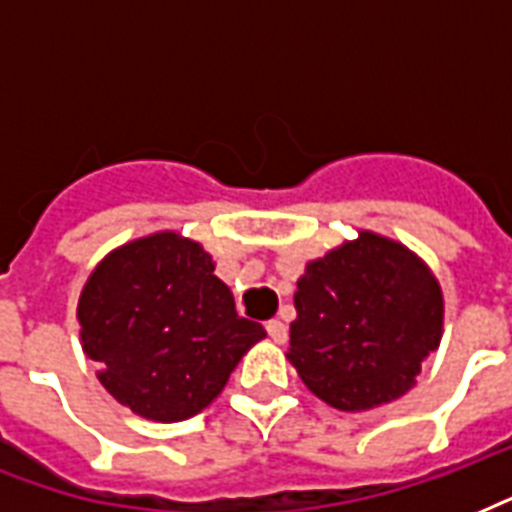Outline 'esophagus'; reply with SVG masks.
<instances>
[{"instance_id": "1", "label": "esophagus", "mask_w": 512, "mask_h": 512, "mask_svg": "<svg viewBox=\"0 0 512 512\" xmlns=\"http://www.w3.org/2000/svg\"><path fill=\"white\" fill-rule=\"evenodd\" d=\"M265 329H268V337H271L273 342H287L289 329H287V324H284V321L271 319L268 324H265Z\"/></svg>"}]
</instances>
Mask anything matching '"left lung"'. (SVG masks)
<instances>
[{"label": "left lung", "mask_w": 512, "mask_h": 512, "mask_svg": "<svg viewBox=\"0 0 512 512\" xmlns=\"http://www.w3.org/2000/svg\"><path fill=\"white\" fill-rule=\"evenodd\" d=\"M295 308L287 358L316 396L342 412L404 396L444 324L428 268L369 231L305 268Z\"/></svg>", "instance_id": "obj_1"}]
</instances>
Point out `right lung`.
<instances>
[{
    "mask_svg": "<svg viewBox=\"0 0 512 512\" xmlns=\"http://www.w3.org/2000/svg\"><path fill=\"white\" fill-rule=\"evenodd\" d=\"M212 271L196 241L154 233L111 252L84 284V353L103 364V388L140 417L177 422L201 412L265 337Z\"/></svg>",
    "mask_w": 512,
    "mask_h": 512,
    "instance_id": "1",
    "label": "right lung"
}]
</instances>
